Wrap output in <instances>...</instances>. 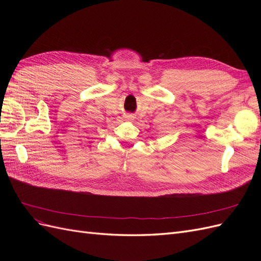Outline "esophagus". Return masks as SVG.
<instances>
[{"label": "esophagus", "mask_w": 261, "mask_h": 261, "mask_svg": "<svg viewBox=\"0 0 261 261\" xmlns=\"http://www.w3.org/2000/svg\"><path fill=\"white\" fill-rule=\"evenodd\" d=\"M124 117H125L126 121H134V118H135V116L132 115V114H126Z\"/></svg>", "instance_id": "esophagus-1"}]
</instances>
